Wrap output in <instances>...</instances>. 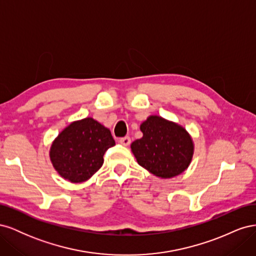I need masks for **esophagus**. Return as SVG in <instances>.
Here are the masks:
<instances>
[{
	"mask_svg": "<svg viewBox=\"0 0 256 256\" xmlns=\"http://www.w3.org/2000/svg\"><path fill=\"white\" fill-rule=\"evenodd\" d=\"M120 143L122 144L124 146H128L131 143V138L129 136H124L120 138Z\"/></svg>",
	"mask_w": 256,
	"mask_h": 256,
	"instance_id": "1",
	"label": "esophagus"
}]
</instances>
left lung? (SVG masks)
I'll list each match as a JSON object with an SVG mask.
<instances>
[{"label": "left lung", "mask_w": 256, "mask_h": 256, "mask_svg": "<svg viewBox=\"0 0 256 256\" xmlns=\"http://www.w3.org/2000/svg\"><path fill=\"white\" fill-rule=\"evenodd\" d=\"M140 130L143 136L130 147L142 168L162 180L178 176L188 168L194 143L186 128L159 115H150Z\"/></svg>", "instance_id": "8db88e82"}]
</instances>
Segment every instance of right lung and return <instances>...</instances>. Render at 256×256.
Returning a JSON list of instances; mask_svg holds the SVG:
<instances>
[{
  "label": "right lung",
  "instance_id": "right-lung-1",
  "mask_svg": "<svg viewBox=\"0 0 256 256\" xmlns=\"http://www.w3.org/2000/svg\"><path fill=\"white\" fill-rule=\"evenodd\" d=\"M114 145L109 128L92 118H85L60 131L51 144L49 156L60 177L83 182L102 166L104 152Z\"/></svg>",
  "mask_w": 256,
  "mask_h": 256
}]
</instances>
